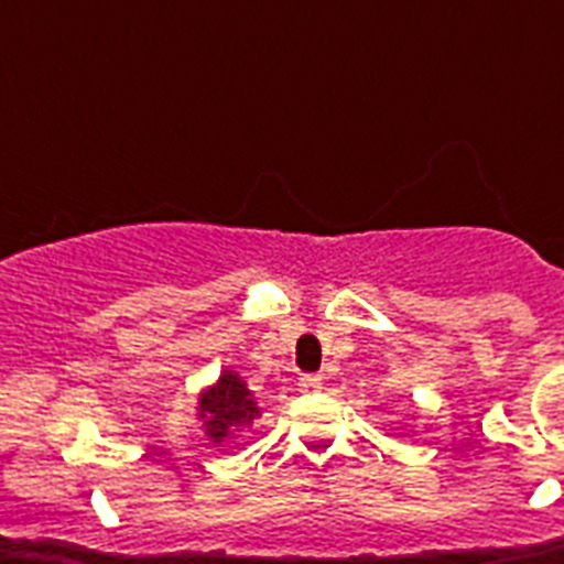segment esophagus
<instances>
[{"label":"esophagus","instance_id":"esophagus-1","mask_svg":"<svg viewBox=\"0 0 564 564\" xmlns=\"http://www.w3.org/2000/svg\"><path fill=\"white\" fill-rule=\"evenodd\" d=\"M299 390H302V392L322 390V376H302V378H299Z\"/></svg>","mask_w":564,"mask_h":564}]
</instances>
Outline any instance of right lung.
Instances as JSON below:
<instances>
[{"mask_svg": "<svg viewBox=\"0 0 564 564\" xmlns=\"http://www.w3.org/2000/svg\"><path fill=\"white\" fill-rule=\"evenodd\" d=\"M257 415L259 406L234 372H226L217 387L203 392L200 398V417H206V432L214 443L231 437L237 426H248Z\"/></svg>", "mask_w": 564, "mask_h": 564, "instance_id": "right-lung-1", "label": "right lung"}]
</instances>
